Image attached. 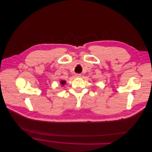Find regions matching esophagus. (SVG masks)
<instances>
[{
    "instance_id": "esophagus-1",
    "label": "esophagus",
    "mask_w": 152,
    "mask_h": 152,
    "mask_svg": "<svg viewBox=\"0 0 152 152\" xmlns=\"http://www.w3.org/2000/svg\"><path fill=\"white\" fill-rule=\"evenodd\" d=\"M75 77H77V78H79V77H81V75H80V74H75Z\"/></svg>"
}]
</instances>
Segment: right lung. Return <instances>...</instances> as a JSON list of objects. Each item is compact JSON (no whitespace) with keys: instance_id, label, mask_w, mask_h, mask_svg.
<instances>
[{"instance_id":"obj_1","label":"right lung","mask_w":152,"mask_h":152,"mask_svg":"<svg viewBox=\"0 0 152 152\" xmlns=\"http://www.w3.org/2000/svg\"><path fill=\"white\" fill-rule=\"evenodd\" d=\"M65 84H66V81H65V80L60 81V84H61L62 86H64Z\"/></svg>"}]
</instances>
